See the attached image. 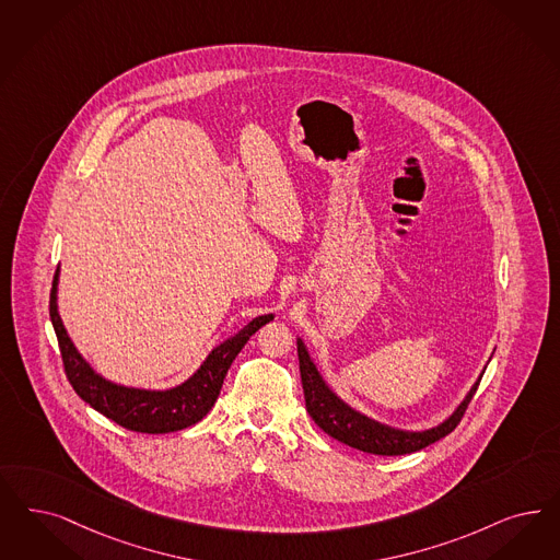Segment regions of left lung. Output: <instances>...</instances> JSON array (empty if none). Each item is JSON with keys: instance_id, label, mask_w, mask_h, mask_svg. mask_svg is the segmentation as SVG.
<instances>
[{"instance_id": "1", "label": "left lung", "mask_w": 560, "mask_h": 560, "mask_svg": "<svg viewBox=\"0 0 560 560\" xmlns=\"http://www.w3.org/2000/svg\"><path fill=\"white\" fill-rule=\"evenodd\" d=\"M298 358H300V374L306 397V409L310 418L327 432L328 436L337 439L339 443L353 446L358 451L372 453V455H406L425 448L428 444L436 443L451 434L462 422L463 413L469 406L471 397L476 395L480 378L469 388L459 407L444 420L443 424L428 428V430H404L395 425L376 422L364 413L355 411L348 406L330 386L325 383L323 374L310 358L304 341L298 337Z\"/></svg>"}]
</instances>
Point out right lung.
I'll return each instance as SVG.
<instances>
[{
    "label": "right lung",
    "mask_w": 560,
    "mask_h": 560,
    "mask_svg": "<svg viewBox=\"0 0 560 560\" xmlns=\"http://www.w3.org/2000/svg\"><path fill=\"white\" fill-rule=\"evenodd\" d=\"M58 283L59 269L56 270L51 298H49V316L58 335L63 370L70 385L77 390L82 401L97 409L98 413H103L112 422L135 432H144V434H167V432H177L200 422L214 406L235 355L248 343V339L258 328L275 318L272 314L252 318L246 327L237 330L217 348H212L207 360L182 385L172 386L165 390L136 388V386L117 385L103 378L80 355L59 316Z\"/></svg>",
    "instance_id": "add662e5"
}]
</instances>
